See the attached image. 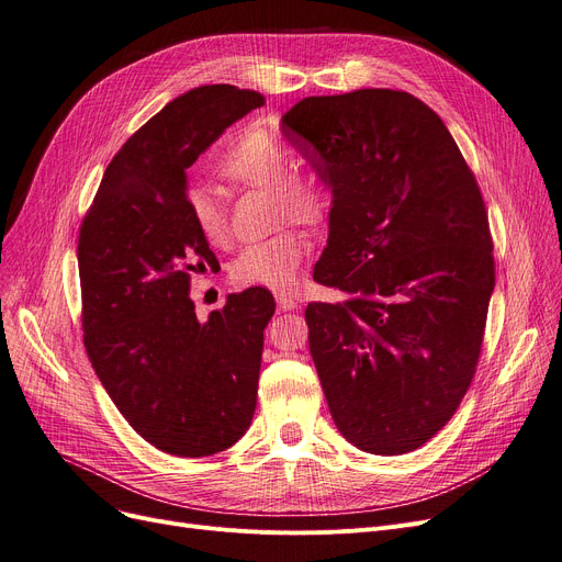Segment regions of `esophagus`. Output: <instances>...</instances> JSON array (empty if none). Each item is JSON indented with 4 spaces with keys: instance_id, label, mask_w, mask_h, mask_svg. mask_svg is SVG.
Segmentation results:
<instances>
[{
    "instance_id": "obj_1",
    "label": "esophagus",
    "mask_w": 562,
    "mask_h": 562,
    "mask_svg": "<svg viewBox=\"0 0 562 562\" xmlns=\"http://www.w3.org/2000/svg\"><path fill=\"white\" fill-rule=\"evenodd\" d=\"M277 304H279L281 311H295V308L300 306L297 297H293V295H279V297H277Z\"/></svg>"
}]
</instances>
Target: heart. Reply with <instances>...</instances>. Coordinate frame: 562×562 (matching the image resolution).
<instances>
[{
    "label": "heart",
    "instance_id": "1",
    "mask_svg": "<svg viewBox=\"0 0 562 562\" xmlns=\"http://www.w3.org/2000/svg\"><path fill=\"white\" fill-rule=\"evenodd\" d=\"M293 149L277 133L254 128L246 131L218 161V175L241 189L274 191L281 221L290 218L302 226H318L329 212L327 193L316 179L293 175ZM187 210L195 233L205 244L214 249L228 246V216L212 191L191 187L187 193ZM304 256V237L297 233H281L267 241L246 246L233 260L231 279L239 288H267L283 293L295 288Z\"/></svg>",
    "mask_w": 562,
    "mask_h": 562
}]
</instances>
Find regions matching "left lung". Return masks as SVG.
<instances>
[{"mask_svg": "<svg viewBox=\"0 0 562 562\" xmlns=\"http://www.w3.org/2000/svg\"><path fill=\"white\" fill-rule=\"evenodd\" d=\"M281 128L331 189L313 281L346 300L304 313L331 419L357 450L413 452L452 419L482 352L496 267L477 179L401 89L306 97Z\"/></svg>", "mask_w": 562, "mask_h": 562, "instance_id": "1", "label": "left lung"}]
</instances>
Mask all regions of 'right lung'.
<instances>
[{"label": "right lung", "mask_w": 562, "mask_h": 562, "mask_svg": "<svg viewBox=\"0 0 562 562\" xmlns=\"http://www.w3.org/2000/svg\"><path fill=\"white\" fill-rule=\"evenodd\" d=\"M265 97L203 85L170 101L122 145L103 172L78 237L85 350L124 419L156 450L212 457L251 426L265 288L228 295L205 323L191 274L216 256L187 210V170Z\"/></svg>", "instance_id": "1"}]
</instances>
